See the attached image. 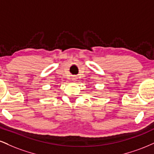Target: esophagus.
Wrapping results in <instances>:
<instances>
[{
	"instance_id": "obj_1",
	"label": "esophagus",
	"mask_w": 154,
	"mask_h": 154,
	"mask_svg": "<svg viewBox=\"0 0 154 154\" xmlns=\"http://www.w3.org/2000/svg\"><path fill=\"white\" fill-rule=\"evenodd\" d=\"M72 79H73V80H76V78H75V77H73V78H72Z\"/></svg>"
}]
</instances>
